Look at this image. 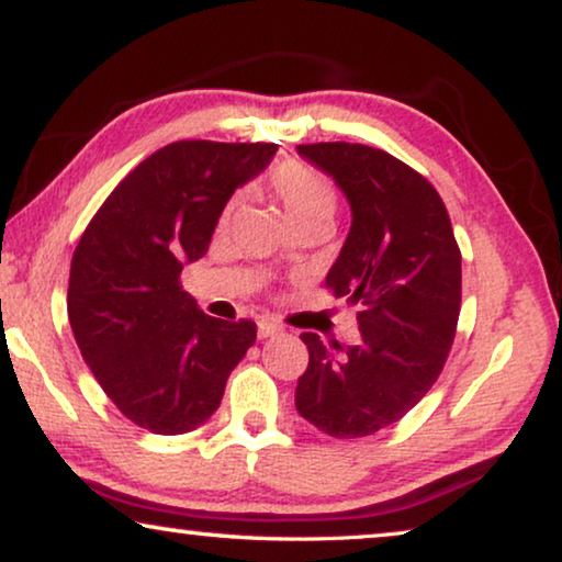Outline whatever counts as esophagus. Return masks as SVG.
<instances>
[{
	"instance_id": "obj_1",
	"label": "esophagus",
	"mask_w": 562,
	"mask_h": 562,
	"mask_svg": "<svg viewBox=\"0 0 562 562\" xmlns=\"http://www.w3.org/2000/svg\"><path fill=\"white\" fill-rule=\"evenodd\" d=\"M280 333V325L278 323H270V321H259L257 323V335L259 338H272V335Z\"/></svg>"
}]
</instances>
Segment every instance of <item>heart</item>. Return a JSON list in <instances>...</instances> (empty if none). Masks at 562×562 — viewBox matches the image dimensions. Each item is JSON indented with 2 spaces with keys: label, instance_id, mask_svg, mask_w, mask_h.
<instances>
[{
  "label": "heart",
  "instance_id": "1",
  "mask_svg": "<svg viewBox=\"0 0 562 562\" xmlns=\"http://www.w3.org/2000/svg\"><path fill=\"white\" fill-rule=\"evenodd\" d=\"M270 187L284 212L295 224L333 220L338 209V189L315 166L303 161H282L270 173Z\"/></svg>",
  "mask_w": 562,
  "mask_h": 562
}]
</instances>
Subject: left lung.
Listing matches in <instances>:
<instances>
[{
  "label": "left lung",
  "mask_w": 562,
  "mask_h": 562,
  "mask_svg": "<svg viewBox=\"0 0 562 562\" xmlns=\"http://www.w3.org/2000/svg\"><path fill=\"white\" fill-rule=\"evenodd\" d=\"M297 154L333 176L353 222L325 288L358 307L361 342L315 333L295 406L335 439H358L404 418L437 383L462 307V252L439 191L381 148L305 144Z\"/></svg>",
  "instance_id": "left-lung-1"
}]
</instances>
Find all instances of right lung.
Returning <instances> with one entry per match:
<instances>
[{
  "label": "right lung",
  "mask_w": 562,
  "mask_h": 562,
  "mask_svg": "<svg viewBox=\"0 0 562 562\" xmlns=\"http://www.w3.org/2000/svg\"><path fill=\"white\" fill-rule=\"evenodd\" d=\"M274 150L216 140L158 148L111 191L75 247V340L105 396L140 429L173 437L204 424L257 338L252 321L201 313L179 278L206 255L234 189Z\"/></svg>",
  "instance_id": "1"
}]
</instances>
